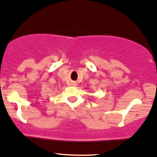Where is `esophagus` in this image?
<instances>
[{"label":"esophagus","instance_id":"obj_1","mask_svg":"<svg viewBox=\"0 0 157 157\" xmlns=\"http://www.w3.org/2000/svg\"><path fill=\"white\" fill-rule=\"evenodd\" d=\"M74 85H75V84H74Z\"/></svg>","mask_w":157,"mask_h":157}]
</instances>
